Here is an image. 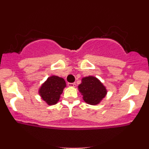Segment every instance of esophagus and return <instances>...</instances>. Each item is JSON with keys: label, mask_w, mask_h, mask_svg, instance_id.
Segmentation results:
<instances>
[{"label": "esophagus", "mask_w": 149, "mask_h": 149, "mask_svg": "<svg viewBox=\"0 0 149 149\" xmlns=\"http://www.w3.org/2000/svg\"><path fill=\"white\" fill-rule=\"evenodd\" d=\"M68 86L69 87H76V83H68Z\"/></svg>", "instance_id": "1"}]
</instances>
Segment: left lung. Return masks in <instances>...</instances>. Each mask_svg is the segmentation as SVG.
<instances>
[{
    "mask_svg": "<svg viewBox=\"0 0 149 149\" xmlns=\"http://www.w3.org/2000/svg\"><path fill=\"white\" fill-rule=\"evenodd\" d=\"M78 88L84 102L90 105L100 104L107 94V90L103 83L96 77L92 76L82 78L81 83Z\"/></svg>",
    "mask_w": 149,
    "mask_h": 149,
    "instance_id": "left-lung-1",
    "label": "left lung"
}]
</instances>
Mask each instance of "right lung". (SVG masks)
<instances>
[{
	"mask_svg": "<svg viewBox=\"0 0 149 149\" xmlns=\"http://www.w3.org/2000/svg\"><path fill=\"white\" fill-rule=\"evenodd\" d=\"M66 87L64 78L57 76L48 77L39 88L38 94L48 105H54L59 102L60 95Z\"/></svg>",
	"mask_w": 149,
	"mask_h": 149,
	"instance_id": "obj_1",
	"label": "right lung"
}]
</instances>
